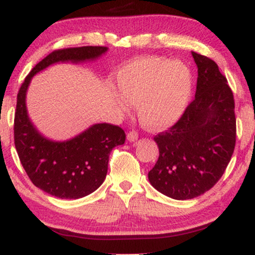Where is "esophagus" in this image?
<instances>
[{
    "instance_id": "obj_1",
    "label": "esophagus",
    "mask_w": 255,
    "mask_h": 255,
    "mask_svg": "<svg viewBox=\"0 0 255 255\" xmlns=\"http://www.w3.org/2000/svg\"><path fill=\"white\" fill-rule=\"evenodd\" d=\"M138 138H139V133L135 130H132V131H130L128 133V141H135V140H138Z\"/></svg>"
}]
</instances>
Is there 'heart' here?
I'll return each instance as SVG.
<instances>
[{
  "label": "heart",
  "instance_id": "b5f03b06",
  "mask_svg": "<svg viewBox=\"0 0 255 255\" xmlns=\"http://www.w3.org/2000/svg\"><path fill=\"white\" fill-rule=\"evenodd\" d=\"M117 83L122 95L116 101L122 109L137 104L144 127L159 130L175 123L189 102L193 74L181 61L165 57H145L121 68Z\"/></svg>",
  "mask_w": 255,
  "mask_h": 255
}]
</instances>
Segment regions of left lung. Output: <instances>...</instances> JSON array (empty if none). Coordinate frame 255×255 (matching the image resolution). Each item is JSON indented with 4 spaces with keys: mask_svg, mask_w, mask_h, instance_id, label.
<instances>
[{
    "mask_svg": "<svg viewBox=\"0 0 255 255\" xmlns=\"http://www.w3.org/2000/svg\"><path fill=\"white\" fill-rule=\"evenodd\" d=\"M197 65L195 99L168 130L154 137L159 159L148 172L153 187L174 200H191L211 189L236 146L233 93L217 64L193 52Z\"/></svg>",
    "mask_w": 255,
    "mask_h": 255,
    "instance_id": "left-lung-1",
    "label": "left lung"
}]
</instances>
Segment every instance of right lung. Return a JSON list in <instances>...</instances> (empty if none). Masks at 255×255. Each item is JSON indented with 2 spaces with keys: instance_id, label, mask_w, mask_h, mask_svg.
Returning <instances> with one entry per match:
<instances>
[{
  "instance_id": "add662e5",
  "label": "right lung",
  "mask_w": 255,
  "mask_h": 255,
  "mask_svg": "<svg viewBox=\"0 0 255 255\" xmlns=\"http://www.w3.org/2000/svg\"><path fill=\"white\" fill-rule=\"evenodd\" d=\"M106 46H82L55 50L34 66L17 94L13 139L20 163L34 186L59 198L76 200L95 191L108 172L110 152L125 142L122 128L95 124L67 141L43 137L27 117L25 95L31 79L55 62L93 60L107 52Z\"/></svg>"
}]
</instances>
